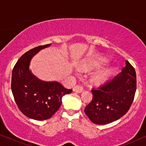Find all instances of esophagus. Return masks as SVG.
I'll use <instances>...</instances> for the list:
<instances>
[{"label": "esophagus", "mask_w": 146, "mask_h": 146, "mask_svg": "<svg viewBox=\"0 0 146 146\" xmlns=\"http://www.w3.org/2000/svg\"><path fill=\"white\" fill-rule=\"evenodd\" d=\"M74 92H78V93H80L82 92H83L84 90V86L82 85H76L75 86L74 88L73 89Z\"/></svg>", "instance_id": "34e87169"}]
</instances>
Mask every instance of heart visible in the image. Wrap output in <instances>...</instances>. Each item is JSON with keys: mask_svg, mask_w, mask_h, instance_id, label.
<instances>
[{"mask_svg": "<svg viewBox=\"0 0 146 146\" xmlns=\"http://www.w3.org/2000/svg\"><path fill=\"white\" fill-rule=\"evenodd\" d=\"M106 60V59L100 58L96 59H87L82 62L79 65V70L81 71H88L94 68L101 67ZM110 76V71H102L98 73L94 77L93 80L96 83L101 84L108 80Z\"/></svg>", "mask_w": 146, "mask_h": 146, "instance_id": "b5f03b06", "label": "heart"}]
</instances>
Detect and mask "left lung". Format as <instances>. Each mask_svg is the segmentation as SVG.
I'll return each instance as SVG.
<instances>
[{
	"label": "left lung",
	"instance_id": "obj_1",
	"mask_svg": "<svg viewBox=\"0 0 146 146\" xmlns=\"http://www.w3.org/2000/svg\"><path fill=\"white\" fill-rule=\"evenodd\" d=\"M136 91V74L128 61L121 72L97 88L84 112L91 121L99 125L113 122L129 110Z\"/></svg>",
	"mask_w": 146,
	"mask_h": 146
}]
</instances>
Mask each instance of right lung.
Instances as JSON below:
<instances>
[{"instance_id":"1","label":"right lung","mask_w":146,"mask_h":146,"mask_svg":"<svg viewBox=\"0 0 146 146\" xmlns=\"http://www.w3.org/2000/svg\"><path fill=\"white\" fill-rule=\"evenodd\" d=\"M50 45L39 46L24 54L12 72L11 89L15 102L24 115L36 120L50 118L60 107L63 96L72 91L57 82L42 81L29 70L32 58Z\"/></svg>"}]
</instances>
